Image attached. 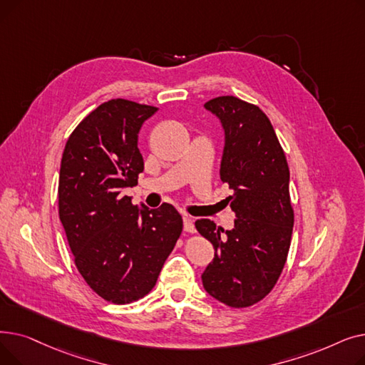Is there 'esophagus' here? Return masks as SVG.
Instances as JSON below:
<instances>
[{
  "label": "esophagus",
  "mask_w": 365,
  "mask_h": 365,
  "mask_svg": "<svg viewBox=\"0 0 365 365\" xmlns=\"http://www.w3.org/2000/svg\"><path fill=\"white\" fill-rule=\"evenodd\" d=\"M183 229L186 232L189 234H194L195 232V226H194V219L187 216V215H183Z\"/></svg>",
  "instance_id": "obj_1"
}]
</instances>
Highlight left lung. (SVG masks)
<instances>
[{"label":"left lung","instance_id":"1","mask_svg":"<svg viewBox=\"0 0 365 365\" xmlns=\"http://www.w3.org/2000/svg\"><path fill=\"white\" fill-rule=\"evenodd\" d=\"M204 108L219 118L225 146L220 179L237 219L231 231L213 220L195 222L215 247L201 275L205 292L231 308H247L274 289L290 250L294 213L290 170L275 130L263 110L234 96H220ZM227 237L221 238V234Z\"/></svg>","mask_w":365,"mask_h":365}]
</instances>
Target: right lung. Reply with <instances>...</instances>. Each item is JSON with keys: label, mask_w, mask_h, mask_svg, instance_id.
<instances>
[{"label": "right lung", "mask_w": 365, "mask_h": 365, "mask_svg": "<svg viewBox=\"0 0 365 365\" xmlns=\"http://www.w3.org/2000/svg\"><path fill=\"white\" fill-rule=\"evenodd\" d=\"M158 110L112 99L90 112L69 136L61 163L59 217L80 271L93 292L124 304L146 296L182 234V216L164 202L133 205L142 124Z\"/></svg>", "instance_id": "obj_1"}]
</instances>
